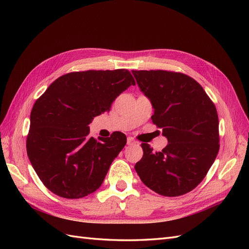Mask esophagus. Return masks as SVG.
<instances>
[{
	"mask_svg": "<svg viewBox=\"0 0 249 249\" xmlns=\"http://www.w3.org/2000/svg\"><path fill=\"white\" fill-rule=\"evenodd\" d=\"M126 143H127V145H133V144H135V143H136V140H135L133 137H127Z\"/></svg>",
	"mask_w": 249,
	"mask_h": 249,
	"instance_id": "1",
	"label": "esophagus"
}]
</instances>
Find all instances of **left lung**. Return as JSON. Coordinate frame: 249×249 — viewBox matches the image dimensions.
Returning <instances> with one entry per match:
<instances>
[{
  "mask_svg": "<svg viewBox=\"0 0 249 249\" xmlns=\"http://www.w3.org/2000/svg\"><path fill=\"white\" fill-rule=\"evenodd\" d=\"M141 91L152 103L153 123L168 144L155 153L142 143L143 157L135 165L142 183L163 196L193 190L219 150L215 105L194 79L166 71H133Z\"/></svg>",
  "mask_w": 249,
  "mask_h": 249,
  "instance_id": "8db88e82",
  "label": "left lung"
}]
</instances>
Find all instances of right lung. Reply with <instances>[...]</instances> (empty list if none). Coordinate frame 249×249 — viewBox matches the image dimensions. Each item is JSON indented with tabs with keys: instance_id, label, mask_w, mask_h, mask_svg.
I'll use <instances>...</instances> for the list:
<instances>
[{
	"instance_id": "right-lung-1",
	"label": "right lung",
	"mask_w": 249,
	"mask_h": 249,
	"mask_svg": "<svg viewBox=\"0 0 249 249\" xmlns=\"http://www.w3.org/2000/svg\"><path fill=\"white\" fill-rule=\"evenodd\" d=\"M131 85L135 80L126 70L70 72L53 82L35 102L27 154L50 191L81 198L101 187L126 137L116 132L96 140L89 136L88 124L109 111Z\"/></svg>"
}]
</instances>
